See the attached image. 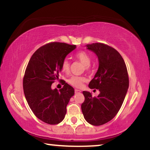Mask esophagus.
<instances>
[{
  "mask_svg": "<svg viewBox=\"0 0 150 150\" xmlns=\"http://www.w3.org/2000/svg\"><path fill=\"white\" fill-rule=\"evenodd\" d=\"M75 93H81V91L80 90H78V89H75Z\"/></svg>",
  "mask_w": 150,
  "mask_h": 150,
  "instance_id": "1",
  "label": "esophagus"
}]
</instances>
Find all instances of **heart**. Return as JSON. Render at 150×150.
Listing matches in <instances>:
<instances>
[{
	"instance_id": "b5f03b06",
	"label": "heart",
	"mask_w": 150,
	"mask_h": 150,
	"mask_svg": "<svg viewBox=\"0 0 150 150\" xmlns=\"http://www.w3.org/2000/svg\"><path fill=\"white\" fill-rule=\"evenodd\" d=\"M77 58L80 61L81 63L85 65V68L88 69L89 65L91 64V57L89 56L88 53L84 51H81L77 54ZM62 71L65 73H68L70 71V62L67 59H64L62 64ZM86 81V78L81 76H72L69 79V83L72 86L77 87V88H81L84 84V82Z\"/></svg>"
}]
</instances>
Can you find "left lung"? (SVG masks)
Wrapping results in <instances>:
<instances>
[{"instance_id": "8db88e82", "label": "left lung", "mask_w": 150, "mask_h": 150, "mask_svg": "<svg viewBox=\"0 0 150 150\" xmlns=\"http://www.w3.org/2000/svg\"><path fill=\"white\" fill-rule=\"evenodd\" d=\"M86 46L96 54L99 62L88 87L99 89L100 94L93 98L90 92L83 91L85 100L81 108L85 120L99 126L112 120L120 110L129 88V77L124 59L114 48L100 43Z\"/></svg>"}]
</instances>
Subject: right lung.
<instances>
[{"mask_svg": "<svg viewBox=\"0 0 150 150\" xmlns=\"http://www.w3.org/2000/svg\"><path fill=\"white\" fill-rule=\"evenodd\" d=\"M75 48V45L59 42L41 46L31 57L25 72L23 85L28 105L38 118L49 125L64 120L66 106L75 93L64 81L59 91L52 89L51 85L59 79L66 57Z\"/></svg>", "mask_w": 150, "mask_h": 150, "instance_id": "obj_1", "label": "right lung"}]
</instances>
